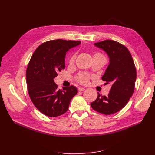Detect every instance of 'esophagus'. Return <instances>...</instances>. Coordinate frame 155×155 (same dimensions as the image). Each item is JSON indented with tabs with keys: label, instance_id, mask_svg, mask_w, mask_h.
<instances>
[{
	"label": "esophagus",
	"instance_id": "34e87169",
	"mask_svg": "<svg viewBox=\"0 0 155 155\" xmlns=\"http://www.w3.org/2000/svg\"><path fill=\"white\" fill-rule=\"evenodd\" d=\"M85 90V88H83V87H79L78 88V91L79 92H81V91H84Z\"/></svg>",
	"mask_w": 155,
	"mask_h": 155
}]
</instances>
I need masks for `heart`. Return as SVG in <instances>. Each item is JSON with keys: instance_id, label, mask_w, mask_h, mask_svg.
<instances>
[{"instance_id": "obj_1", "label": "heart", "mask_w": 155, "mask_h": 155, "mask_svg": "<svg viewBox=\"0 0 155 155\" xmlns=\"http://www.w3.org/2000/svg\"><path fill=\"white\" fill-rule=\"evenodd\" d=\"M95 55H100L104 56L101 53H95L94 54ZM76 59V54L73 53L71 55L70 60H69V63H73L75 61ZM77 80L78 82L82 84H87L89 82V80H90V77H89L87 74H85V73H80L78 76H77Z\"/></svg>"}]
</instances>
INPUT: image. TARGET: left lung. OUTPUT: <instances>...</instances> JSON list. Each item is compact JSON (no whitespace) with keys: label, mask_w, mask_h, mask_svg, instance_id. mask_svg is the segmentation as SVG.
I'll list each match as a JSON object with an SVG mask.
<instances>
[{"label":"left lung","mask_w":155,"mask_h":155,"mask_svg":"<svg viewBox=\"0 0 155 155\" xmlns=\"http://www.w3.org/2000/svg\"><path fill=\"white\" fill-rule=\"evenodd\" d=\"M94 45L102 49L109 57V64L102 79L105 84L112 86L108 95L98 93L97 99L91 105L95 111L110 115L123 109L133 95L136 70L132 56L124 45L110 39Z\"/></svg>","instance_id":"8db88e82"}]
</instances>
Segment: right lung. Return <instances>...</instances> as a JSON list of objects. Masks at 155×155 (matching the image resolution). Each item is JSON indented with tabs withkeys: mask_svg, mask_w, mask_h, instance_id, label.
<instances>
[{
	"mask_svg": "<svg viewBox=\"0 0 155 155\" xmlns=\"http://www.w3.org/2000/svg\"><path fill=\"white\" fill-rule=\"evenodd\" d=\"M80 43L60 39L48 41L37 48L30 59L26 70L28 93L38 110L48 117L66 112L71 99L78 92L73 85L58 89L54 78L64 69L67 52Z\"/></svg>",
	"mask_w": 155,
	"mask_h": 155,
	"instance_id": "add662e5",
	"label": "right lung"
}]
</instances>
